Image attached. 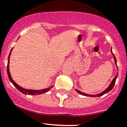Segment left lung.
I'll return each mask as SVG.
<instances>
[{
	"instance_id": "obj_1",
	"label": "left lung",
	"mask_w": 127,
	"mask_h": 127,
	"mask_svg": "<svg viewBox=\"0 0 127 127\" xmlns=\"http://www.w3.org/2000/svg\"><path fill=\"white\" fill-rule=\"evenodd\" d=\"M111 54H112V55H113V59H114V63H115L117 69H118V65H117V60H116V59L115 56H114V54H113V51H112V48H111ZM118 74H117L116 76L115 77H114V78H113V79L112 80V81L111 82V83H110V85H108V87L105 90H103V91H102L101 93H100L96 94V95H90V94H87V93H85L82 92V91H79V90H77V89H75V90L77 91V92L78 93H79L80 95H83V96H89V97H100V96H103V95H104L105 94H106V93H108L109 91H110L111 90L113 89V87H114V84H115L116 80V79H117V77H118Z\"/></svg>"
}]
</instances>
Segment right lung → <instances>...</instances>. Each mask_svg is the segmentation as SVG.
Returning a JSON list of instances; mask_svg holds the SVG:
<instances>
[{"mask_svg": "<svg viewBox=\"0 0 127 127\" xmlns=\"http://www.w3.org/2000/svg\"><path fill=\"white\" fill-rule=\"evenodd\" d=\"M13 48L11 49V50L10 53H9V54L8 56V64H7V74H8V78L9 80H10L11 82L13 84V85L19 91H20L21 93H22L24 95H41V94L45 93L47 92L51 89L52 87H53V86L52 87H50V88H45V89H42V90H29V89H25V88H22L20 86H19L18 84H16V82L14 81V80L12 79L11 76L10 72H9V58H10L11 56V54L12 50H13Z\"/></svg>", "mask_w": 127, "mask_h": 127, "instance_id": "obj_1", "label": "right lung"}]
</instances>
